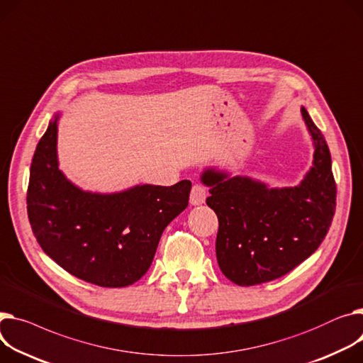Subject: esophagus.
Masks as SVG:
<instances>
[{
  "label": "esophagus",
  "mask_w": 363,
  "mask_h": 363,
  "mask_svg": "<svg viewBox=\"0 0 363 363\" xmlns=\"http://www.w3.org/2000/svg\"><path fill=\"white\" fill-rule=\"evenodd\" d=\"M206 197H207V189L204 185H200V184H196L194 186H192L191 189V194H189V203L192 206H200L206 201Z\"/></svg>",
  "instance_id": "esophagus-1"
}]
</instances>
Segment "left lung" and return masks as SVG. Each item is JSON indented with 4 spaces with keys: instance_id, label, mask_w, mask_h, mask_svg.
<instances>
[{
    "instance_id": "8db88e82",
    "label": "left lung",
    "mask_w": 363,
    "mask_h": 363,
    "mask_svg": "<svg viewBox=\"0 0 363 363\" xmlns=\"http://www.w3.org/2000/svg\"><path fill=\"white\" fill-rule=\"evenodd\" d=\"M313 140V166L298 186L269 188L248 177H229L210 167L207 206L219 219L216 257L235 284L279 279L318 250L335 211V181L324 135L301 109Z\"/></svg>"
}]
</instances>
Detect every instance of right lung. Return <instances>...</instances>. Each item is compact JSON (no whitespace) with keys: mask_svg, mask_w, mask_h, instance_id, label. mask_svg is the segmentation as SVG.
I'll return each instance as SVG.
<instances>
[{"mask_svg":"<svg viewBox=\"0 0 363 363\" xmlns=\"http://www.w3.org/2000/svg\"><path fill=\"white\" fill-rule=\"evenodd\" d=\"M58 118L48 125L30 164L28 214L46 255L84 281L125 287L149 270L164 228L188 206L191 182L135 185L96 194L58 167Z\"/></svg>","mask_w":363,"mask_h":363,"instance_id":"1","label":"right lung"}]
</instances>
